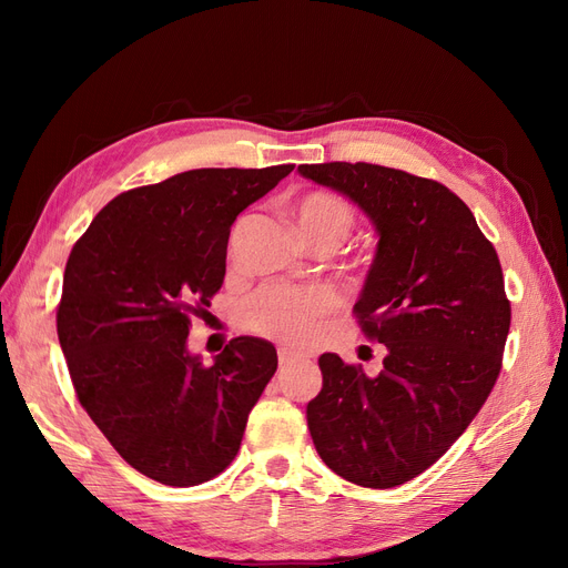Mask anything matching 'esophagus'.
I'll return each instance as SVG.
<instances>
[{
    "mask_svg": "<svg viewBox=\"0 0 568 568\" xmlns=\"http://www.w3.org/2000/svg\"><path fill=\"white\" fill-rule=\"evenodd\" d=\"M305 357L303 353H296V351H288V348H280V365H288V363H296V359Z\"/></svg>",
    "mask_w": 568,
    "mask_h": 568,
    "instance_id": "obj_1",
    "label": "esophagus"
}]
</instances>
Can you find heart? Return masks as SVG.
Instances as JSON below:
<instances>
[{"mask_svg": "<svg viewBox=\"0 0 568 568\" xmlns=\"http://www.w3.org/2000/svg\"><path fill=\"white\" fill-rule=\"evenodd\" d=\"M296 225L307 246L338 248L353 232L351 205L329 192L305 194L294 209ZM334 307L332 291L322 286L280 288L270 286L244 307L248 329L284 343H303L313 336L317 322Z\"/></svg>", "mask_w": 568, "mask_h": 568, "instance_id": "1", "label": "heart"}]
</instances>
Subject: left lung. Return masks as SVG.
<instances>
[{
    "mask_svg": "<svg viewBox=\"0 0 568 568\" xmlns=\"http://www.w3.org/2000/svg\"><path fill=\"white\" fill-rule=\"evenodd\" d=\"M348 196L379 244L353 313L386 346L367 376L320 357L307 428L322 462L365 488H395L450 448L503 367L511 307L503 267L474 213L440 182L372 163L298 165Z\"/></svg>",
    "mask_w": 568,
    "mask_h": 568,
    "instance_id": "1",
    "label": "left lung"
}]
</instances>
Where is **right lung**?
<instances>
[{"label": "right lung", "instance_id": "add662e5", "mask_svg": "<svg viewBox=\"0 0 568 568\" xmlns=\"http://www.w3.org/2000/svg\"><path fill=\"white\" fill-rule=\"evenodd\" d=\"M291 170L201 168L130 189L68 255L57 332L78 400L159 484L189 488L225 471L277 372L265 338L236 336L205 367L186 336L225 280L236 215Z\"/></svg>", "mask_w": 568, "mask_h": 568}]
</instances>
